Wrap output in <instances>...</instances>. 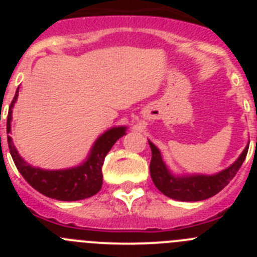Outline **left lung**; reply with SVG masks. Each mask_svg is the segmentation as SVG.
I'll return each mask as SVG.
<instances>
[{
	"instance_id": "obj_1",
	"label": "left lung",
	"mask_w": 257,
	"mask_h": 257,
	"mask_svg": "<svg viewBox=\"0 0 257 257\" xmlns=\"http://www.w3.org/2000/svg\"><path fill=\"white\" fill-rule=\"evenodd\" d=\"M148 143L152 149V161L149 169L154 185L169 198L183 202L203 201L224 189L240 169L248 151V145H247L234 163H231L229 167L213 175H175L163 161L160 149L149 140Z\"/></svg>"
}]
</instances>
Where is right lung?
Instances as JSON below:
<instances>
[{
	"mask_svg": "<svg viewBox=\"0 0 257 257\" xmlns=\"http://www.w3.org/2000/svg\"><path fill=\"white\" fill-rule=\"evenodd\" d=\"M18 95H19V87L9 108L8 143L14 163L23 175V178L41 194L58 201H79L96 194L103 185L101 167H103L104 158L112 149L114 143L119 138L126 135L127 127L115 126L101 134L95 140L87 158L76 167L61 170H44L40 167H33L23 160L14 145L13 138L9 135L11 133L13 108L18 100Z\"/></svg>",
	"mask_w": 257,
	"mask_h": 257,
	"instance_id": "add662e5",
	"label": "right lung"
}]
</instances>
